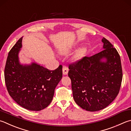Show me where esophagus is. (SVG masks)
<instances>
[{
	"label": "esophagus",
	"mask_w": 131,
	"mask_h": 131,
	"mask_svg": "<svg viewBox=\"0 0 131 131\" xmlns=\"http://www.w3.org/2000/svg\"><path fill=\"white\" fill-rule=\"evenodd\" d=\"M68 68L66 66L63 67V73L64 75H67L68 72Z\"/></svg>",
	"instance_id": "1"
}]
</instances>
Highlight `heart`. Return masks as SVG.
Here are the masks:
<instances>
[{"label": "heart", "instance_id": "obj_1", "mask_svg": "<svg viewBox=\"0 0 131 131\" xmlns=\"http://www.w3.org/2000/svg\"><path fill=\"white\" fill-rule=\"evenodd\" d=\"M72 47H66L61 49V50L59 51V52H60L61 54H63V55H66V54L70 53V52L72 50ZM84 52L85 50L84 48H81L79 50H78L73 56L74 60H78L79 59H81L83 56Z\"/></svg>", "mask_w": 131, "mask_h": 131}]
</instances>
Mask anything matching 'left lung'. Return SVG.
I'll return each mask as SVG.
<instances>
[{"instance_id":"obj_1","label":"left lung","mask_w":131,"mask_h":131,"mask_svg":"<svg viewBox=\"0 0 131 131\" xmlns=\"http://www.w3.org/2000/svg\"><path fill=\"white\" fill-rule=\"evenodd\" d=\"M103 50L69 65L73 99L88 111L103 110L119 92L123 78L120 57L112 44L102 39ZM106 61L103 62L102 59Z\"/></svg>"}]
</instances>
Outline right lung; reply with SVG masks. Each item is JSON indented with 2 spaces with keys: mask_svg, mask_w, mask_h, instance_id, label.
<instances>
[{
  "mask_svg": "<svg viewBox=\"0 0 131 131\" xmlns=\"http://www.w3.org/2000/svg\"><path fill=\"white\" fill-rule=\"evenodd\" d=\"M22 38L9 51L4 69L5 83L9 95L21 107L39 111L48 107L55 89L62 78V66L51 71L32 63L20 64L19 52Z\"/></svg>",
  "mask_w": 131,
  "mask_h": 131,
  "instance_id": "add662e5",
  "label": "right lung"
}]
</instances>
